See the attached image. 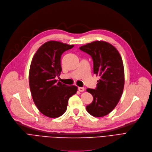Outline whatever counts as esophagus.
I'll list each match as a JSON object with an SVG mask.
<instances>
[{"label": "esophagus", "mask_w": 152, "mask_h": 152, "mask_svg": "<svg viewBox=\"0 0 152 152\" xmlns=\"http://www.w3.org/2000/svg\"><path fill=\"white\" fill-rule=\"evenodd\" d=\"M78 90H79V91H80V92H83V91H84L85 89H84V88H81V87H79V88H78Z\"/></svg>", "instance_id": "obj_1"}]
</instances>
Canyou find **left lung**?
I'll return each mask as SVG.
<instances>
[{"instance_id": "8db88e82", "label": "left lung", "mask_w": 152, "mask_h": 152, "mask_svg": "<svg viewBox=\"0 0 152 152\" xmlns=\"http://www.w3.org/2000/svg\"><path fill=\"white\" fill-rule=\"evenodd\" d=\"M80 49L91 56L94 73L100 77L96 89H86L93 96L86 110L94 117H104L116 107L122 94L125 79L122 57L113 45L105 41L92 42Z\"/></svg>"}]
</instances>
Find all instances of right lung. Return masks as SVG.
<instances>
[{
    "label": "right lung",
    "instance_id": "right-lung-1",
    "mask_svg": "<svg viewBox=\"0 0 152 152\" xmlns=\"http://www.w3.org/2000/svg\"><path fill=\"white\" fill-rule=\"evenodd\" d=\"M74 47L58 41H48L39 47L31 62L29 85L33 100L45 116L56 118L67 109L69 99L76 93L77 87L57 82L62 71L61 56Z\"/></svg>",
    "mask_w": 152,
    "mask_h": 152
}]
</instances>
